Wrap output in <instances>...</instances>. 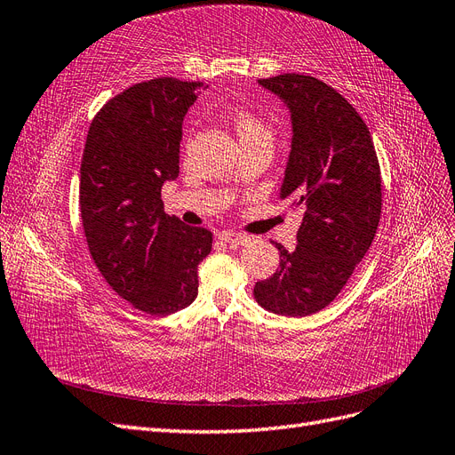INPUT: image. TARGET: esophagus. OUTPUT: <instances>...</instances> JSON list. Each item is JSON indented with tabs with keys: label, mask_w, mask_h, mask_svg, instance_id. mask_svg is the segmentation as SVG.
I'll return each mask as SVG.
<instances>
[{
	"label": "esophagus",
	"mask_w": 455,
	"mask_h": 455,
	"mask_svg": "<svg viewBox=\"0 0 455 455\" xmlns=\"http://www.w3.org/2000/svg\"><path fill=\"white\" fill-rule=\"evenodd\" d=\"M218 239L224 243H229V244H243L246 241L243 233H237V231H220Z\"/></svg>",
	"instance_id": "obj_1"
}]
</instances>
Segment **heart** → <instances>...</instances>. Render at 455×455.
Here are the masks:
<instances>
[{
  "label": "heart",
  "mask_w": 455,
  "mask_h": 455,
  "mask_svg": "<svg viewBox=\"0 0 455 455\" xmlns=\"http://www.w3.org/2000/svg\"><path fill=\"white\" fill-rule=\"evenodd\" d=\"M233 129H235L241 146L244 144H254V142H273V131L267 123L251 114V112H241L231 121Z\"/></svg>",
  "instance_id": "1"
}]
</instances>
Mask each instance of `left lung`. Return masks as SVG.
Instances as JSON below:
<instances>
[{
  "mask_svg": "<svg viewBox=\"0 0 455 455\" xmlns=\"http://www.w3.org/2000/svg\"><path fill=\"white\" fill-rule=\"evenodd\" d=\"M292 114V149L281 199L304 211L298 244L279 249V267L254 286L258 304L277 315L324 309L347 284L374 241L381 216V172L370 131L324 81L304 74L258 79Z\"/></svg>",
  "mask_w": 455,
  "mask_h": 455,
  "instance_id": "left-lung-1",
  "label": "left lung"
}]
</instances>
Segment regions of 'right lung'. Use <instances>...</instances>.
I'll list each match as a JSON object with an SVG mask.
<instances>
[{
  "mask_svg": "<svg viewBox=\"0 0 455 455\" xmlns=\"http://www.w3.org/2000/svg\"><path fill=\"white\" fill-rule=\"evenodd\" d=\"M203 81L156 77L109 99L81 159L79 209L100 275L134 309L171 315L197 296L212 233L164 214L161 186L178 176L182 121Z\"/></svg>",
  "mask_w": 455,
  "mask_h": 455,
  "instance_id": "add662e5",
  "label": "right lung"
}]
</instances>
